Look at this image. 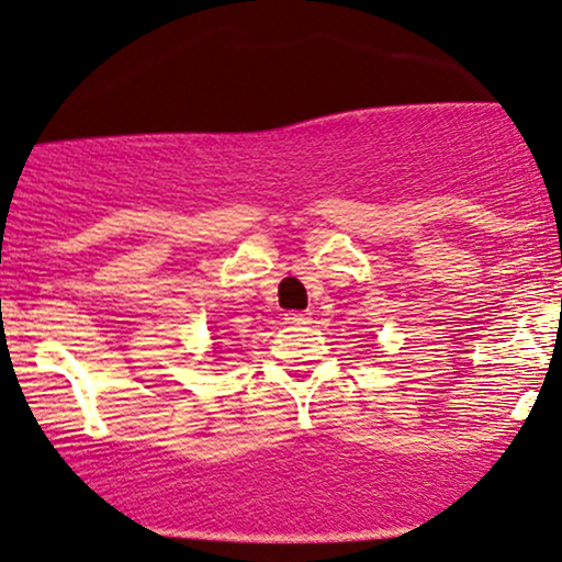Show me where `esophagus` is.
Instances as JSON below:
<instances>
[{
  "instance_id": "obj_1",
  "label": "esophagus",
  "mask_w": 562,
  "mask_h": 562,
  "mask_svg": "<svg viewBox=\"0 0 562 562\" xmlns=\"http://www.w3.org/2000/svg\"><path fill=\"white\" fill-rule=\"evenodd\" d=\"M285 321L290 326H303V324H308L311 316L303 311H290V313H285Z\"/></svg>"
}]
</instances>
